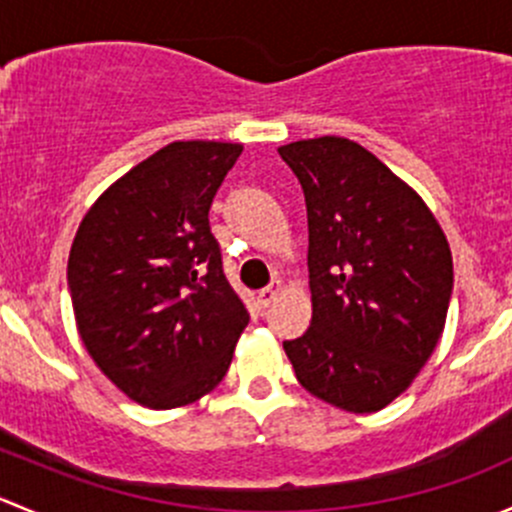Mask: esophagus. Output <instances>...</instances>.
<instances>
[{
	"label": "esophagus",
	"mask_w": 512,
	"mask_h": 512,
	"mask_svg": "<svg viewBox=\"0 0 512 512\" xmlns=\"http://www.w3.org/2000/svg\"><path fill=\"white\" fill-rule=\"evenodd\" d=\"M280 292H282V282L280 280L270 282V285H267L260 294H257V302H260L262 307H270V304L275 302L277 294H280Z\"/></svg>",
	"instance_id": "obj_1"
}]
</instances>
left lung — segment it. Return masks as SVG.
Returning a JSON list of instances; mask_svg holds the SVG:
<instances>
[{
	"instance_id": "left-lung-1",
	"label": "left lung",
	"mask_w": 512,
	"mask_h": 512,
	"mask_svg": "<svg viewBox=\"0 0 512 512\" xmlns=\"http://www.w3.org/2000/svg\"><path fill=\"white\" fill-rule=\"evenodd\" d=\"M304 190L312 322L285 342L299 384L371 414L404 394L436 349L453 257L421 195L339 136L277 148Z\"/></svg>"
}]
</instances>
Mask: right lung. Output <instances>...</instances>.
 <instances>
[{
    "label": "right lung",
    "mask_w": 512,
    "mask_h": 512,
    "mask_svg": "<svg viewBox=\"0 0 512 512\" xmlns=\"http://www.w3.org/2000/svg\"><path fill=\"white\" fill-rule=\"evenodd\" d=\"M240 153V143H168L103 190L76 230L66 275L81 342L148 409L213 391L250 322L208 223Z\"/></svg>",
    "instance_id": "add662e5"
}]
</instances>
